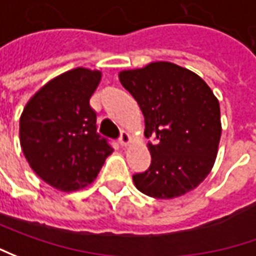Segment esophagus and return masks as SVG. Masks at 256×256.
<instances>
[{"instance_id": "esophagus-1", "label": "esophagus", "mask_w": 256, "mask_h": 256, "mask_svg": "<svg viewBox=\"0 0 256 256\" xmlns=\"http://www.w3.org/2000/svg\"><path fill=\"white\" fill-rule=\"evenodd\" d=\"M130 142H132V137H130V134H128V132H122L119 137L120 146H128Z\"/></svg>"}]
</instances>
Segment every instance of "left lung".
<instances>
[{
    "mask_svg": "<svg viewBox=\"0 0 256 256\" xmlns=\"http://www.w3.org/2000/svg\"><path fill=\"white\" fill-rule=\"evenodd\" d=\"M120 84L144 116L152 164L133 176L148 197L168 200L196 188L216 162L221 137L220 103L208 84L186 68L153 62L123 70Z\"/></svg>",
    "mask_w": 256,
    "mask_h": 256,
    "instance_id": "1",
    "label": "left lung"
}]
</instances>
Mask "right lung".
Instances as JSON below:
<instances>
[{
  "label": "right lung",
  "mask_w": 256,
  "mask_h": 256,
  "mask_svg": "<svg viewBox=\"0 0 256 256\" xmlns=\"http://www.w3.org/2000/svg\"><path fill=\"white\" fill-rule=\"evenodd\" d=\"M100 82L99 70L76 68L35 93L20 120L25 158L45 182L62 191L90 184L113 152L98 133L90 96Z\"/></svg>",
  "instance_id": "add662e5"
}]
</instances>
